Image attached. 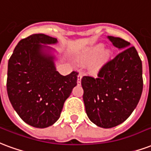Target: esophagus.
<instances>
[{"instance_id":"1","label":"esophagus","mask_w":151,"mask_h":151,"mask_svg":"<svg viewBox=\"0 0 151 151\" xmlns=\"http://www.w3.org/2000/svg\"><path fill=\"white\" fill-rule=\"evenodd\" d=\"M81 78H82V73H79L78 76V85H81Z\"/></svg>"}]
</instances>
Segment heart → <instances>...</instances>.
Instances as JSON below:
<instances>
[{
	"mask_svg": "<svg viewBox=\"0 0 151 151\" xmlns=\"http://www.w3.org/2000/svg\"><path fill=\"white\" fill-rule=\"evenodd\" d=\"M104 47L103 44L95 45L87 50L81 57V61L82 62H88L97 58L90 67V71L93 73H98L112 57V51L110 49L104 50Z\"/></svg>",
	"mask_w": 151,
	"mask_h": 151,
	"instance_id": "heart-1",
	"label": "heart"
}]
</instances>
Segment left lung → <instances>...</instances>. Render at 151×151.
Wrapping results in <instances>:
<instances>
[{"mask_svg":"<svg viewBox=\"0 0 151 151\" xmlns=\"http://www.w3.org/2000/svg\"><path fill=\"white\" fill-rule=\"evenodd\" d=\"M107 37L121 52L105 65L97 78L84 76L81 79L87 116L93 123L106 129L129 118L143 87L142 65L136 49L120 37Z\"/></svg>","mask_w":151,"mask_h":151,"instance_id":"left-lung-1","label":"left lung"}]
</instances>
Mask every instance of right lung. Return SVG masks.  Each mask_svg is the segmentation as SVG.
<instances>
[{
	"instance_id": "right-lung-1",
	"label": "right lung",
	"mask_w": 151,
	"mask_h": 151,
	"mask_svg": "<svg viewBox=\"0 0 151 151\" xmlns=\"http://www.w3.org/2000/svg\"><path fill=\"white\" fill-rule=\"evenodd\" d=\"M57 38L37 33L22 39L8 63L7 93L20 118L36 128L58 120L67 98L77 86L78 73L61 75L55 67Z\"/></svg>"
}]
</instances>
